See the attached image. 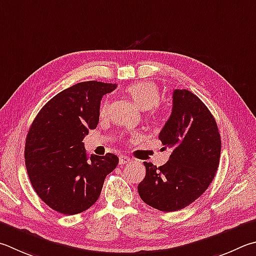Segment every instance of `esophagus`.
I'll list each match as a JSON object with an SVG mask.
<instances>
[{
	"label": "esophagus",
	"instance_id": "1",
	"mask_svg": "<svg viewBox=\"0 0 256 256\" xmlns=\"http://www.w3.org/2000/svg\"><path fill=\"white\" fill-rule=\"evenodd\" d=\"M131 161V159L128 156H120V164H128V162Z\"/></svg>",
	"mask_w": 256,
	"mask_h": 256
}]
</instances>
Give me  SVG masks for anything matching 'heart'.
Masks as SVG:
<instances>
[{"label": "heart", "instance_id": "1", "mask_svg": "<svg viewBox=\"0 0 256 256\" xmlns=\"http://www.w3.org/2000/svg\"><path fill=\"white\" fill-rule=\"evenodd\" d=\"M128 94L132 97L136 104L141 110H150L159 104L160 102V90L156 84L151 82H138L132 84L128 87ZM108 112V103H104L100 106V114L104 116ZM158 116L156 112L152 113V118H156Z\"/></svg>", "mask_w": 256, "mask_h": 256}]
</instances>
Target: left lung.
<instances>
[{
  "label": "left lung",
  "instance_id": "1",
  "mask_svg": "<svg viewBox=\"0 0 256 256\" xmlns=\"http://www.w3.org/2000/svg\"><path fill=\"white\" fill-rule=\"evenodd\" d=\"M172 150L158 166L144 162L146 174L138 186L142 200L162 212L187 207L206 192L220 164V134L207 106L187 90H174L172 112L159 134Z\"/></svg>",
  "mask_w": 256,
  "mask_h": 256
}]
</instances>
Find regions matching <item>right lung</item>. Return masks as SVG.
Returning <instances> with one entry per match:
<instances>
[{"instance_id": "add662e5", "label": "right lung", "mask_w": 256, "mask_h": 256, "mask_svg": "<svg viewBox=\"0 0 256 256\" xmlns=\"http://www.w3.org/2000/svg\"><path fill=\"white\" fill-rule=\"evenodd\" d=\"M116 87L90 80L60 92L41 108L28 132V176L41 200L56 212L76 215L87 210L118 164L113 153L88 158L82 143L98 124L102 97Z\"/></svg>"}]
</instances>
